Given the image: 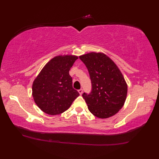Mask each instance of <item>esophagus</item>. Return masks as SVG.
<instances>
[{"mask_svg":"<svg viewBox=\"0 0 159 159\" xmlns=\"http://www.w3.org/2000/svg\"><path fill=\"white\" fill-rule=\"evenodd\" d=\"M78 92L80 93V95H81V94H82V93H83V89H79V90H78Z\"/></svg>","mask_w":159,"mask_h":159,"instance_id":"34e87169","label":"esophagus"}]
</instances>
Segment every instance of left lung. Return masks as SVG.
<instances>
[{"label": "left lung", "instance_id": "8db88e82", "mask_svg": "<svg viewBox=\"0 0 159 159\" xmlns=\"http://www.w3.org/2000/svg\"><path fill=\"white\" fill-rule=\"evenodd\" d=\"M80 59L90 76L91 90L82 94L89 111L101 119L113 116L122 108L127 97V85L121 72L102 53H89Z\"/></svg>", "mask_w": 159, "mask_h": 159}]
</instances>
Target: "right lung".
Listing matches in <instances>:
<instances>
[{
	"label": "right lung",
	"mask_w": 159,
	"mask_h": 159,
	"mask_svg": "<svg viewBox=\"0 0 159 159\" xmlns=\"http://www.w3.org/2000/svg\"><path fill=\"white\" fill-rule=\"evenodd\" d=\"M78 57L56 56L48 62L34 81L32 96L42 111L55 115L68 109L80 93L72 86L70 68Z\"/></svg>",
	"instance_id": "1"
}]
</instances>
